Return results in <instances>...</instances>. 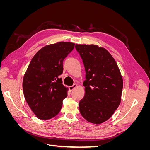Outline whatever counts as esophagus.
<instances>
[{"label":"esophagus","mask_w":150,"mask_h":150,"mask_svg":"<svg viewBox=\"0 0 150 150\" xmlns=\"http://www.w3.org/2000/svg\"><path fill=\"white\" fill-rule=\"evenodd\" d=\"M77 86H78V85H77L76 84H74L72 86H70L69 87V89L70 91H72L74 88H76Z\"/></svg>","instance_id":"obj_1"}]
</instances>
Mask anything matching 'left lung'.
I'll return each instance as SVG.
<instances>
[{"label": "left lung", "instance_id": "obj_1", "mask_svg": "<svg viewBox=\"0 0 150 150\" xmlns=\"http://www.w3.org/2000/svg\"><path fill=\"white\" fill-rule=\"evenodd\" d=\"M86 71L85 94L79 103L81 115L99 125L110 119L121 103L123 81L115 59L96 45L76 44Z\"/></svg>", "mask_w": 150, "mask_h": 150}]
</instances>
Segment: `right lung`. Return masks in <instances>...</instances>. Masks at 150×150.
I'll return each instance as SVG.
<instances>
[{"label":"right lung","instance_id":"right-lung-1","mask_svg":"<svg viewBox=\"0 0 150 150\" xmlns=\"http://www.w3.org/2000/svg\"><path fill=\"white\" fill-rule=\"evenodd\" d=\"M74 47V44L60 42L47 45L32 59L24 74L22 89L25 101L40 120H49L61 110L68 88L59 76L63 61Z\"/></svg>","mask_w":150,"mask_h":150}]
</instances>
